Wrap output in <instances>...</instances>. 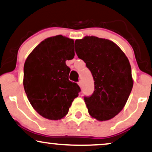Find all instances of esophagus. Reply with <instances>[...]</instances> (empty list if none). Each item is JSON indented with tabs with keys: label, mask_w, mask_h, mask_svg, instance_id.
Returning <instances> with one entry per match:
<instances>
[{
	"label": "esophagus",
	"mask_w": 152,
	"mask_h": 152,
	"mask_svg": "<svg viewBox=\"0 0 152 152\" xmlns=\"http://www.w3.org/2000/svg\"><path fill=\"white\" fill-rule=\"evenodd\" d=\"M78 84L80 88H82V81H81V80H79V81L78 82Z\"/></svg>",
	"instance_id": "34e87169"
}]
</instances>
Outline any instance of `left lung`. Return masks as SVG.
Wrapping results in <instances>:
<instances>
[{
    "mask_svg": "<svg viewBox=\"0 0 152 152\" xmlns=\"http://www.w3.org/2000/svg\"><path fill=\"white\" fill-rule=\"evenodd\" d=\"M75 50L95 81L93 93L84 96L88 113L100 121L114 118L124 107L133 86L129 60L114 42L95 36L75 41Z\"/></svg>",
    "mask_w": 152,
    "mask_h": 152,
    "instance_id": "8db88e82",
    "label": "left lung"
}]
</instances>
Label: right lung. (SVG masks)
<instances>
[{
	"instance_id": "obj_1",
	"label": "right lung",
	"mask_w": 152,
	"mask_h": 152,
	"mask_svg": "<svg viewBox=\"0 0 152 152\" xmlns=\"http://www.w3.org/2000/svg\"><path fill=\"white\" fill-rule=\"evenodd\" d=\"M74 40L59 35L48 38L34 48L24 66V88L33 108L44 118L66 116L80 88L69 80L66 60L74 58Z\"/></svg>"
}]
</instances>
